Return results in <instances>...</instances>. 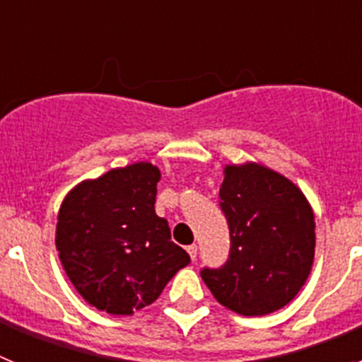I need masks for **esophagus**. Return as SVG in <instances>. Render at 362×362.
<instances>
[{
	"mask_svg": "<svg viewBox=\"0 0 362 362\" xmlns=\"http://www.w3.org/2000/svg\"><path fill=\"white\" fill-rule=\"evenodd\" d=\"M187 252L190 254L192 261H196V259H197V245H188Z\"/></svg>",
	"mask_w": 362,
	"mask_h": 362,
	"instance_id": "esophagus-1",
	"label": "esophagus"
}]
</instances>
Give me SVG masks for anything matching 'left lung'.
<instances>
[{"mask_svg": "<svg viewBox=\"0 0 362 362\" xmlns=\"http://www.w3.org/2000/svg\"><path fill=\"white\" fill-rule=\"evenodd\" d=\"M219 206L230 230L225 264L201 277L221 305L264 315L288 305L305 284L315 252L313 212L303 192L277 172L226 166Z\"/></svg>", "mask_w": 362, "mask_h": 362, "instance_id": "1", "label": "left lung"}]
</instances>
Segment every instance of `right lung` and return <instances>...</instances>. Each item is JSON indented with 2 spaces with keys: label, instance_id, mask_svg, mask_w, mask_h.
<instances>
[{
  "label": "right lung",
  "instance_id": "right-lung-1",
  "mask_svg": "<svg viewBox=\"0 0 362 362\" xmlns=\"http://www.w3.org/2000/svg\"><path fill=\"white\" fill-rule=\"evenodd\" d=\"M161 174L150 163L78 185L57 216L56 246L66 276L92 306L130 315L158 299L190 255L156 214Z\"/></svg>",
  "mask_w": 362,
  "mask_h": 362
}]
</instances>
